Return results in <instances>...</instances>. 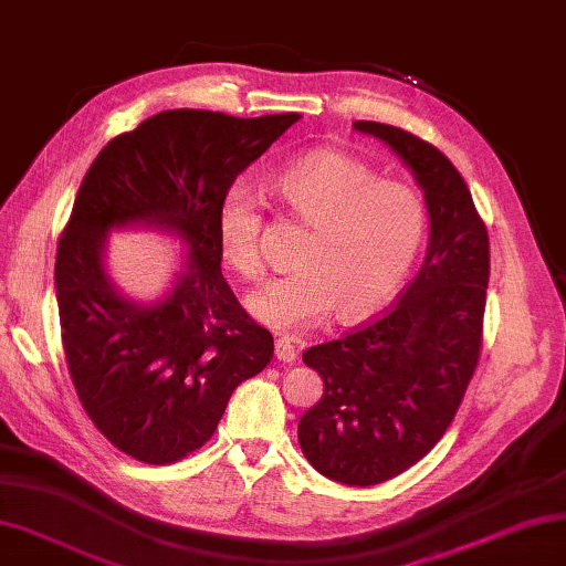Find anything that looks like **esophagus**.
Masks as SVG:
<instances>
[{
    "label": "esophagus",
    "instance_id": "1",
    "mask_svg": "<svg viewBox=\"0 0 566 566\" xmlns=\"http://www.w3.org/2000/svg\"><path fill=\"white\" fill-rule=\"evenodd\" d=\"M275 357H279V361H283V365H293V361L297 359V352H295V345L291 343V339L287 337L275 339Z\"/></svg>",
    "mask_w": 566,
    "mask_h": 566
}]
</instances>
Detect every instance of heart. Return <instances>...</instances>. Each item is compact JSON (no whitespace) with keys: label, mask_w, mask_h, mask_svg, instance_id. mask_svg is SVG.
I'll use <instances>...</instances> for the list:
<instances>
[{"label":"heart","mask_w":566,"mask_h":566,"mask_svg":"<svg viewBox=\"0 0 566 566\" xmlns=\"http://www.w3.org/2000/svg\"><path fill=\"white\" fill-rule=\"evenodd\" d=\"M273 195L311 227L295 255L297 269L247 295V311L273 329L301 333L329 311L355 323L389 301L419 255L429 211L407 182L377 179L361 159L323 150L273 177ZM259 201L247 187L223 197L217 217L219 251L233 271H261Z\"/></svg>","instance_id":"obj_1"}]
</instances>
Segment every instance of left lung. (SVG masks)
<instances>
[{
    "label": "left lung",
    "mask_w": 566,
    "mask_h": 566,
    "mask_svg": "<svg viewBox=\"0 0 566 566\" xmlns=\"http://www.w3.org/2000/svg\"><path fill=\"white\" fill-rule=\"evenodd\" d=\"M399 155L429 209L421 271L391 311L303 355L325 391L297 423L317 473L377 485L419 463L461 407L483 343L490 243L468 185L451 159L401 127L357 120Z\"/></svg>",
    "instance_id": "1"
}]
</instances>
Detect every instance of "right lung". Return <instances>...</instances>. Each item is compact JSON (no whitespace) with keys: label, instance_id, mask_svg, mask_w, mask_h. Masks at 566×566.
Segmentation results:
<instances>
[{"label":"right lung","instance_id":"obj_1","mask_svg":"<svg viewBox=\"0 0 566 566\" xmlns=\"http://www.w3.org/2000/svg\"><path fill=\"white\" fill-rule=\"evenodd\" d=\"M301 120L165 111L103 147L56 253L63 352L85 413L135 461L165 465L205 446L233 389L273 357L221 275L217 217L237 177ZM115 228H153L188 259L155 304L123 296L104 269Z\"/></svg>","mask_w":566,"mask_h":566}]
</instances>
